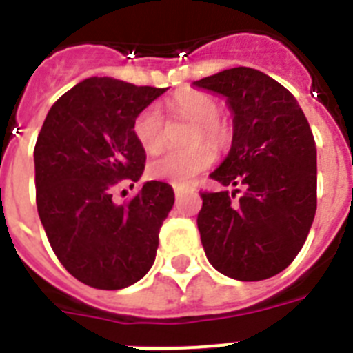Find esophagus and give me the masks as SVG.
Here are the masks:
<instances>
[{"label": "esophagus", "mask_w": 353, "mask_h": 353, "mask_svg": "<svg viewBox=\"0 0 353 353\" xmlns=\"http://www.w3.org/2000/svg\"><path fill=\"white\" fill-rule=\"evenodd\" d=\"M186 190H188L186 186H183V185H174V194H176V197H181Z\"/></svg>", "instance_id": "esophagus-1"}]
</instances>
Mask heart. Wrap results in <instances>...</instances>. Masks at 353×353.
<instances>
[{"mask_svg": "<svg viewBox=\"0 0 353 353\" xmlns=\"http://www.w3.org/2000/svg\"><path fill=\"white\" fill-rule=\"evenodd\" d=\"M179 116L199 125L203 139L210 143H219L223 139V128L217 125L219 105L206 94H188L181 97L176 105ZM134 136L141 148L148 154H156L165 145V119L161 108L150 105L137 114L134 119ZM199 139V137H197ZM214 161V150L206 145H199L190 150H170L161 154L150 163L148 172L152 177L161 181L185 185L196 177L199 172L208 168Z\"/></svg>", "mask_w": 353, "mask_h": 353, "instance_id": "1", "label": "heart"}]
</instances>
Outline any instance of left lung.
Wrapping results in <instances>:
<instances>
[{
    "label": "left lung",
    "instance_id": "left-lung-1",
    "mask_svg": "<svg viewBox=\"0 0 353 353\" xmlns=\"http://www.w3.org/2000/svg\"><path fill=\"white\" fill-rule=\"evenodd\" d=\"M192 87L225 97L230 150L210 177L232 192H205L197 228L206 259L237 281L283 272L310 232L317 208V150L299 103L256 68L236 67Z\"/></svg>",
    "mask_w": 353,
    "mask_h": 353
}]
</instances>
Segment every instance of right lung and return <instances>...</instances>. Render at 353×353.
I'll return each mask as SVG.
<instances>
[{
  "label": "right lung",
  "instance_id": "1",
  "mask_svg": "<svg viewBox=\"0 0 353 353\" xmlns=\"http://www.w3.org/2000/svg\"><path fill=\"white\" fill-rule=\"evenodd\" d=\"M165 92L88 77L54 103L37 136L36 203L48 243L77 281L99 290L147 276L174 206V190L161 181L143 183L127 205L112 199L121 179H141L147 154L134 119Z\"/></svg>",
  "mask_w": 353,
  "mask_h": 353
}]
</instances>
